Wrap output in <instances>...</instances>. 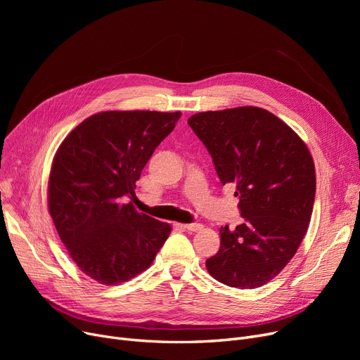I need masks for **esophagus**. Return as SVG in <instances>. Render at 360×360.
<instances>
[{"mask_svg": "<svg viewBox=\"0 0 360 360\" xmlns=\"http://www.w3.org/2000/svg\"><path fill=\"white\" fill-rule=\"evenodd\" d=\"M184 228L188 232H200V231L204 229V226L200 224V223H190V224H184Z\"/></svg>", "mask_w": 360, "mask_h": 360, "instance_id": "1", "label": "esophagus"}]
</instances>
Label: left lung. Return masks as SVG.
<instances>
[{"label":"left lung","mask_w":360,"mask_h":360,"mask_svg":"<svg viewBox=\"0 0 360 360\" xmlns=\"http://www.w3.org/2000/svg\"><path fill=\"white\" fill-rule=\"evenodd\" d=\"M188 125L212 155L220 182L235 185L245 219L235 231L221 226L207 271L231 288L266 285L308 231L316 186L309 150L288 124L257 106L200 112Z\"/></svg>","instance_id":"obj_1"}]
</instances>
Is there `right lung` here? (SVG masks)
I'll use <instances>...</instances> for the list:
<instances>
[{"mask_svg":"<svg viewBox=\"0 0 360 360\" xmlns=\"http://www.w3.org/2000/svg\"><path fill=\"white\" fill-rule=\"evenodd\" d=\"M181 112L106 110L75 127L53 156L48 209L77 267L113 286L147 270L170 224L139 213L136 182Z\"/></svg>","mask_w":360,"mask_h":360,"instance_id":"add662e5","label":"right lung"}]
</instances>
